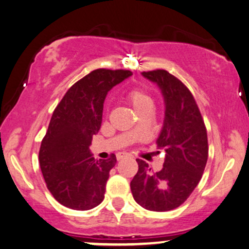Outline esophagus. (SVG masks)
Masks as SVG:
<instances>
[{
	"label": "esophagus",
	"instance_id": "1",
	"mask_svg": "<svg viewBox=\"0 0 249 249\" xmlns=\"http://www.w3.org/2000/svg\"><path fill=\"white\" fill-rule=\"evenodd\" d=\"M117 160L119 161V160H123V159H125V157H130L131 155L128 153H125V152H122V153H117Z\"/></svg>",
	"mask_w": 249,
	"mask_h": 249
}]
</instances>
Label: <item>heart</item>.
<instances>
[{"instance_id": "obj_1", "label": "heart", "mask_w": 249, "mask_h": 249, "mask_svg": "<svg viewBox=\"0 0 249 249\" xmlns=\"http://www.w3.org/2000/svg\"><path fill=\"white\" fill-rule=\"evenodd\" d=\"M126 99L138 115L146 111V110H152L154 107V100L152 95L143 87L137 86L131 88L126 94Z\"/></svg>"}]
</instances>
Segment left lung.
<instances>
[{
    "mask_svg": "<svg viewBox=\"0 0 249 249\" xmlns=\"http://www.w3.org/2000/svg\"><path fill=\"white\" fill-rule=\"evenodd\" d=\"M161 88L165 117L156 144L165 150L163 169L153 172L142 160L131 181L135 202L152 212L178 208L202 177L208 160V137L203 118L191 90L165 70L143 71Z\"/></svg>",
    "mask_w": 249,
    "mask_h": 249,
    "instance_id": "left-lung-1",
    "label": "left lung"
}]
</instances>
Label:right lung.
I'll list each match as a JSON object with an SVG mask.
<instances>
[{
    "instance_id": "1",
    "label": "right lung",
    "mask_w": 249,
    "mask_h": 249,
    "mask_svg": "<svg viewBox=\"0 0 249 249\" xmlns=\"http://www.w3.org/2000/svg\"><path fill=\"white\" fill-rule=\"evenodd\" d=\"M132 75L128 70L97 69L72 85L56 107L41 142L40 168L56 201L89 210L105 199L116 155L95 160L89 152L102 123L103 102L112 87Z\"/></svg>"
}]
</instances>
